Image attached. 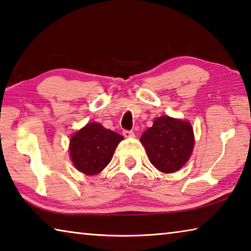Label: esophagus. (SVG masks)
<instances>
[{
    "mask_svg": "<svg viewBox=\"0 0 251 251\" xmlns=\"http://www.w3.org/2000/svg\"><path fill=\"white\" fill-rule=\"evenodd\" d=\"M123 135H124L125 137H133V136H134V131L125 129V130H123Z\"/></svg>",
    "mask_w": 251,
    "mask_h": 251,
    "instance_id": "obj_1",
    "label": "esophagus"
}]
</instances>
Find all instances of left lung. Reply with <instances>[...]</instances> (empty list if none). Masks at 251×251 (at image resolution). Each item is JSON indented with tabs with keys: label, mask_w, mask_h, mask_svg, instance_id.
I'll return each mask as SVG.
<instances>
[{
	"label": "left lung",
	"mask_w": 251,
	"mask_h": 251,
	"mask_svg": "<svg viewBox=\"0 0 251 251\" xmlns=\"http://www.w3.org/2000/svg\"><path fill=\"white\" fill-rule=\"evenodd\" d=\"M151 163L163 173H175L184 166L194 148V131L188 122L168 116L156 118L141 137Z\"/></svg>",
	"instance_id": "1"
}]
</instances>
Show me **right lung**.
<instances>
[{"label":"right lung","instance_id":"1","mask_svg":"<svg viewBox=\"0 0 251 251\" xmlns=\"http://www.w3.org/2000/svg\"><path fill=\"white\" fill-rule=\"evenodd\" d=\"M122 135L90 123L71 138L70 154L74 166L86 175H96L112 160Z\"/></svg>","mask_w":251,"mask_h":251}]
</instances>
